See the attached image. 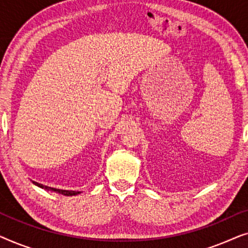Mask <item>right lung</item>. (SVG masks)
<instances>
[{
    "label": "right lung",
    "instance_id": "1",
    "mask_svg": "<svg viewBox=\"0 0 248 248\" xmlns=\"http://www.w3.org/2000/svg\"><path fill=\"white\" fill-rule=\"evenodd\" d=\"M33 184L38 186L40 188H44V189H47V191H53V192H56V193H60V194H63V195H66V196H72V195H77L79 194L80 192H76V191H66V189H59V188H53V187H48V186H45L43 184H39V183L37 182H32Z\"/></svg>",
    "mask_w": 248,
    "mask_h": 248
}]
</instances>
